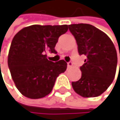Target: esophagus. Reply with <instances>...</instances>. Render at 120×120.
<instances>
[{
    "instance_id": "34e87169",
    "label": "esophagus",
    "mask_w": 120,
    "mask_h": 120,
    "mask_svg": "<svg viewBox=\"0 0 120 120\" xmlns=\"http://www.w3.org/2000/svg\"><path fill=\"white\" fill-rule=\"evenodd\" d=\"M72 66H73V63H72V62L70 61V62H68V68H71Z\"/></svg>"
}]
</instances>
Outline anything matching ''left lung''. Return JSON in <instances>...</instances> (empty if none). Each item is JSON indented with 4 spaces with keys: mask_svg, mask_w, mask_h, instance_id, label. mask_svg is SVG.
<instances>
[{
    "mask_svg": "<svg viewBox=\"0 0 120 120\" xmlns=\"http://www.w3.org/2000/svg\"><path fill=\"white\" fill-rule=\"evenodd\" d=\"M68 28L76 40L78 53L86 57L80 68L81 78L72 82L73 89L83 97H96L108 89L114 78L116 49L104 32L91 24H71Z\"/></svg>",
    "mask_w": 120,
    "mask_h": 120,
    "instance_id": "obj_1",
    "label": "left lung"
}]
</instances>
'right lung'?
<instances>
[{
    "label": "right lung",
    "mask_w": 120,
    "mask_h": 120,
    "mask_svg": "<svg viewBox=\"0 0 120 120\" xmlns=\"http://www.w3.org/2000/svg\"><path fill=\"white\" fill-rule=\"evenodd\" d=\"M68 29V25H31L13 38L8 65L16 88L26 97H45L52 91L57 77L66 71L65 61H49L46 52H57L58 38Z\"/></svg>",
    "instance_id": "obj_1"
}]
</instances>
